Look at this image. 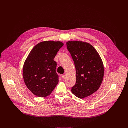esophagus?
<instances>
[{"mask_svg":"<svg viewBox=\"0 0 128 128\" xmlns=\"http://www.w3.org/2000/svg\"><path fill=\"white\" fill-rule=\"evenodd\" d=\"M62 78H63V80H64V79L66 78V75H65V74L62 75Z\"/></svg>","mask_w":128,"mask_h":128,"instance_id":"esophagus-1","label":"esophagus"}]
</instances>
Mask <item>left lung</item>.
<instances>
[{
    "label": "left lung",
    "instance_id": "obj_1",
    "mask_svg": "<svg viewBox=\"0 0 128 128\" xmlns=\"http://www.w3.org/2000/svg\"><path fill=\"white\" fill-rule=\"evenodd\" d=\"M66 45L76 70V84L71 92L83 99L100 88L104 74L103 63L99 53L89 43L73 40L67 42Z\"/></svg>",
    "mask_w": 128,
    "mask_h": 128
}]
</instances>
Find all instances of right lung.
Listing matches in <instances>:
<instances>
[{
	"instance_id": "1",
	"label": "right lung",
	"mask_w": 128,
	"mask_h": 128,
	"mask_svg": "<svg viewBox=\"0 0 128 128\" xmlns=\"http://www.w3.org/2000/svg\"><path fill=\"white\" fill-rule=\"evenodd\" d=\"M64 44L60 41H44L33 47L23 68V77L27 88L36 96L46 97L59 82L54 59Z\"/></svg>"
}]
</instances>
